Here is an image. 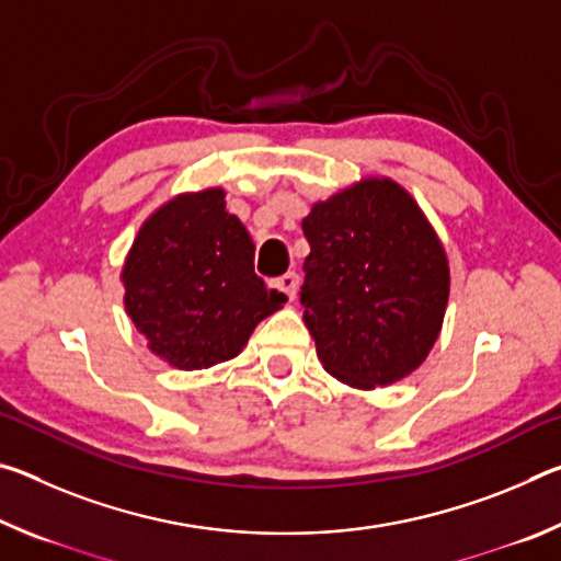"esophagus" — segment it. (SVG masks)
Here are the masks:
<instances>
[{
  "label": "esophagus",
  "instance_id": "esophagus-1",
  "mask_svg": "<svg viewBox=\"0 0 561 561\" xmlns=\"http://www.w3.org/2000/svg\"><path fill=\"white\" fill-rule=\"evenodd\" d=\"M297 284H299V279H297V274H294V272H287V274H282V277L272 279V287L282 291L289 301L297 299Z\"/></svg>",
  "mask_w": 561,
  "mask_h": 561
}]
</instances>
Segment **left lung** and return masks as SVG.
Returning <instances> with one entry per match:
<instances>
[{"label":"left lung","mask_w":561,"mask_h":561,"mask_svg":"<svg viewBox=\"0 0 561 561\" xmlns=\"http://www.w3.org/2000/svg\"><path fill=\"white\" fill-rule=\"evenodd\" d=\"M304 324L327 371L354 388L413 374L440 334L450 267L417 203L391 178H366L301 220Z\"/></svg>","instance_id":"obj_1"}]
</instances>
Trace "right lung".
<instances>
[{"instance_id": "obj_1", "label": "right lung", "mask_w": 561, "mask_h": 561, "mask_svg": "<svg viewBox=\"0 0 561 561\" xmlns=\"http://www.w3.org/2000/svg\"><path fill=\"white\" fill-rule=\"evenodd\" d=\"M121 282L148 348L183 371L234 358L287 301L254 274V242L225 210L222 187L158 207L133 240Z\"/></svg>"}]
</instances>
